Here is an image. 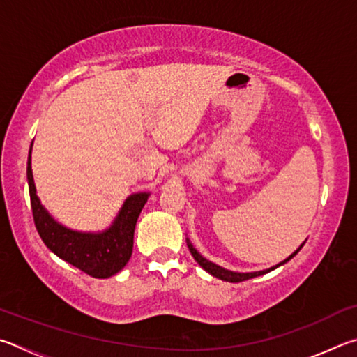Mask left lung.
I'll use <instances>...</instances> for the list:
<instances>
[{
    "label": "left lung",
    "mask_w": 357,
    "mask_h": 357,
    "mask_svg": "<svg viewBox=\"0 0 357 357\" xmlns=\"http://www.w3.org/2000/svg\"><path fill=\"white\" fill-rule=\"evenodd\" d=\"M186 245H188V249H190V252H191L192 257H195V260L197 261L199 265H201V266L204 268L205 271H208V273L211 274V276H215V278H220L221 280H227V282H243V280H248V279L257 278V276H261V274H265V273H270L271 270H276L278 266L284 265L285 261H289L290 259L295 257V255L299 252V249H301V248L304 246V245H301V248H299L298 251L293 252L289 259L284 260L282 264H279V265H276V266L270 268V270H265V271H257V273H234V271L224 270V268L218 266V265H215V264H211V261H208L207 259H204L202 255L199 254L195 248H192V245H191V241H190V240H186Z\"/></svg>",
    "instance_id": "8db88e82"
}]
</instances>
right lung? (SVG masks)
Listing matches in <instances>:
<instances>
[{
    "label": "right lung",
    "instance_id": "right-lung-1",
    "mask_svg": "<svg viewBox=\"0 0 357 357\" xmlns=\"http://www.w3.org/2000/svg\"><path fill=\"white\" fill-rule=\"evenodd\" d=\"M26 175L36 229L50 251H53L67 264L97 279L109 278L127 265L133 252L136 221L144 204L147 202V192L130 196L123 204L116 222L106 232L79 234L62 227L40 205L39 197L36 195L33 171H31V150Z\"/></svg>",
    "mask_w": 357,
    "mask_h": 357
}]
</instances>
